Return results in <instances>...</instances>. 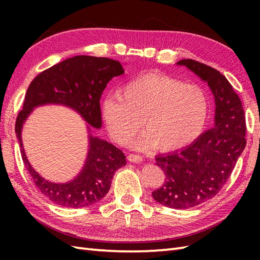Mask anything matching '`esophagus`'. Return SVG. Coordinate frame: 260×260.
<instances>
[{
    "label": "esophagus",
    "instance_id": "obj_1",
    "mask_svg": "<svg viewBox=\"0 0 260 260\" xmlns=\"http://www.w3.org/2000/svg\"><path fill=\"white\" fill-rule=\"evenodd\" d=\"M127 159H128L129 162H133V163H140L143 161V157L139 154H129L128 156H127Z\"/></svg>",
    "mask_w": 260,
    "mask_h": 260
}]
</instances>
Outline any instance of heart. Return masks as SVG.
I'll use <instances>...</instances> for the list:
<instances>
[{
    "label": "heart",
    "instance_id": "obj_1",
    "mask_svg": "<svg viewBox=\"0 0 260 260\" xmlns=\"http://www.w3.org/2000/svg\"><path fill=\"white\" fill-rule=\"evenodd\" d=\"M209 115L206 91L161 75H145L120 88L118 96L102 102V116L109 135L125 145L141 129L147 128L132 143L135 148L158 146L175 151L192 144L201 135Z\"/></svg>",
    "mask_w": 260,
    "mask_h": 260
}]
</instances>
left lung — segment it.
I'll return each mask as SVG.
<instances>
[{"label":"left lung","instance_id":"obj_1","mask_svg":"<svg viewBox=\"0 0 260 260\" xmlns=\"http://www.w3.org/2000/svg\"><path fill=\"white\" fill-rule=\"evenodd\" d=\"M176 64L208 84L215 104L213 127L181 151L155 156L165 180L152 196L168 208L189 209L217 196L229 179L246 146V119L240 98L218 70L192 59Z\"/></svg>","mask_w":260,"mask_h":260}]
</instances>
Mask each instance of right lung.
<instances>
[{
    "label": "right lung",
    "instance_id": "obj_1",
    "mask_svg": "<svg viewBox=\"0 0 260 260\" xmlns=\"http://www.w3.org/2000/svg\"><path fill=\"white\" fill-rule=\"evenodd\" d=\"M124 74L120 62L108 58L76 56L52 66L32 80L25 93L23 108L15 121L22 159L36 186L49 200L64 208H85L107 194L116 171L126 165L119 148L93 136L91 127L101 128V97L108 81ZM43 104H62L78 112L87 121L88 152L79 175L66 184L46 180L27 161L21 128L32 109Z\"/></svg>",
    "mask_w": 260,
    "mask_h": 260
}]
</instances>
